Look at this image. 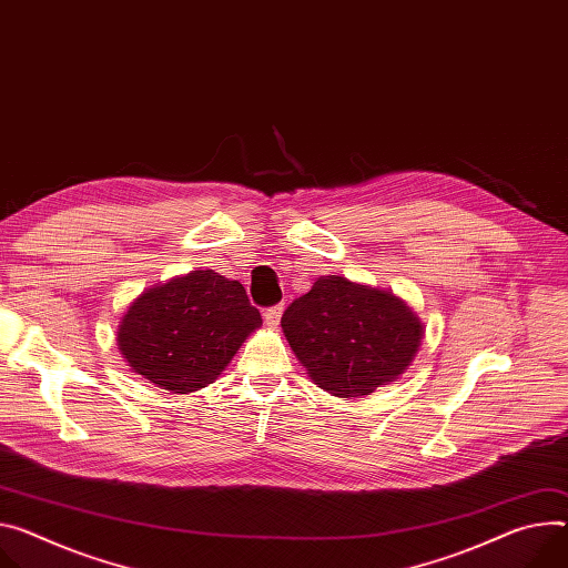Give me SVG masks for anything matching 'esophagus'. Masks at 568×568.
Segmentation results:
<instances>
[{"label":"esophagus","instance_id":"1","mask_svg":"<svg viewBox=\"0 0 568 568\" xmlns=\"http://www.w3.org/2000/svg\"><path fill=\"white\" fill-rule=\"evenodd\" d=\"M281 315H283V303L267 307V311H265V322H267V326L276 328V326L281 324Z\"/></svg>","mask_w":568,"mask_h":568}]
</instances>
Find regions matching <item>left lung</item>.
<instances>
[{
	"label": "left lung",
	"mask_w": 568,
	"mask_h": 568,
	"mask_svg": "<svg viewBox=\"0 0 568 568\" xmlns=\"http://www.w3.org/2000/svg\"><path fill=\"white\" fill-rule=\"evenodd\" d=\"M281 326L313 383L339 398L396 381L424 339V324L405 301L344 276H320L290 303Z\"/></svg>",
	"instance_id": "8db88e82"
}]
</instances>
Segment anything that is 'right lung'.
<instances>
[{
	"label": "right lung",
	"instance_id": "right-lung-1",
	"mask_svg": "<svg viewBox=\"0 0 568 568\" xmlns=\"http://www.w3.org/2000/svg\"><path fill=\"white\" fill-rule=\"evenodd\" d=\"M261 324L237 281L194 270L144 290L118 326V346L135 374L187 394L217 381Z\"/></svg>",
	"mask_w": 568,
	"mask_h": 568
}]
</instances>
